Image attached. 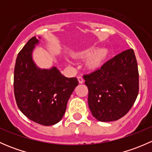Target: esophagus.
<instances>
[{
    "label": "esophagus",
    "mask_w": 152,
    "mask_h": 152,
    "mask_svg": "<svg viewBox=\"0 0 152 152\" xmlns=\"http://www.w3.org/2000/svg\"><path fill=\"white\" fill-rule=\"evenodd\" d=\"M78 81H79V84L84 83V79L82 76H78Z\"/></svg>",
    "instance_id": "1"
}]
</instances>
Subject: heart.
I'll list each match as a JSON object with an SVG mask.
<instances>
[{"instance_id": "heart-1", "label": "heart", "mask_w": 152, "mask_h": 152, "mask_svg": "<svg viewBox=\"0 0 152 152\" xmlns=\"http://www.w3.org/2000/svg\"><path fill=\"white\" fill-rule=\"evenodd\" d=\"M107 54H108V51L107 49L101 48L96 50L94 48L87 49L80 53L81 56H85V57L92 56L88 62L89 66L92 68L99 67L107 58Z\"/></svg>"}]
</instances>
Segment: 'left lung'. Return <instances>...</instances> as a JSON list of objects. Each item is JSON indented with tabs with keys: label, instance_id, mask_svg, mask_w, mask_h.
I'll return each mask as SVG.
<instances>
[{
	"label": "left lung",
	"instance_id": "left-lung-1",
	"mask_svg": "<svg viewBox=\"0 0 152 152\" xmlns=\"http://www.w3.org/2000/svg\"><path fill=\"white\" fill-rule=\"evenodd\" d=\"M83 77L88 88L89 107L99 121H114L124 117L138 95V67L133 49L116 55Z\"/></svg>",
	"mask_w": 152,
	"mask_h": 152
}]
</instances>
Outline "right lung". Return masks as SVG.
Wrapping results in <instances>:
<instances>
[{
    "label": "right lung",
    "instance_id": "obj_1",
    "mask_svg": "<svg viewBox=\"0 0 152 152\" xmlns=\"http://www.w3.org/2000/svg\"><path fill=\"white\" fill-rule=\"evenodd\" d=\"M38 42L31 38L18 53L14 72V93L17 105L28 118L37 124L50 126L63 117L67 103L75 87L76 77L67 78L56 67L41 70L31 58Z\"/></svg>",
    "mask_w": 152,
    "mask_h": 152
}]
</instances>
